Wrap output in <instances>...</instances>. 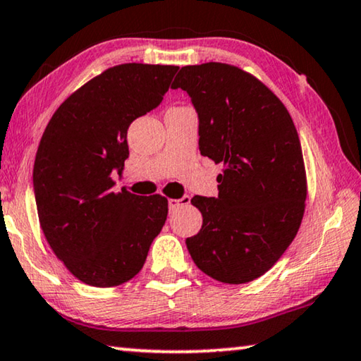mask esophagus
I'll list each match as a JSON object with an SVG mask.
<instances>
[{
	"label": "esophagus",
	"mask_w": 361,
	"mask_h": 361,
	"mask_svg": "<svg viewBox=\"0 0 361 361\" xmlns=\"http://www.w3.org/2000/svg\"><path fill=\"white\" fill-rule=\"evenodd\" d=\"M190 203V197L188 195H184V197L179 198V200H169L168 204H169V211H176L177 208H180V206H185Z\"/></svg>",
	"instance_id": "obj_1"
}]
</instances>
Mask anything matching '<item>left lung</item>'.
<instances>
[{"label": "left lung", "instance_id": "8db88e82", "mask_svg": "<svg viewBox=\"0 0 361 361\" xmlns=\"http://www.w3.org/2000/svg\"><path fill=\"white\" fill-rule=\"evenodd\" d=\"M171 87L190 96L202 155L224 164L219 195L192 198L203 226L185 240L187 250L217 281L256 280L291 245L305 209L304 158L291 115L264 82L233 65H187Z\"/></svg>", "mask_w": 361, "mask_h": 361}]
</instances>
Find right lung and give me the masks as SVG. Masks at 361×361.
<instances>
[{"instance_id":"add662e5","label":"right lung","mask_w":361,"mask_h":361,"mask_svg":"<svg viewBox=\"0 0 361 361\" xmlns=\"http://www.w3.org/2000/svg\"><path fill=\"white\" fill-rule=\"evenodd\" d=\"M179 67L123 63L56 110L39 140L33 190L41 228L80 281L111 288L144 267L168 216L161 195L115 193L111 174L129 157L128 128L161 104Z\"/></svg>"}]
</instances>
